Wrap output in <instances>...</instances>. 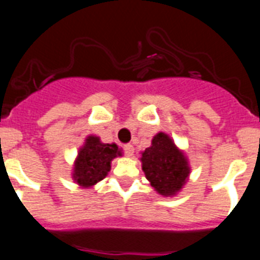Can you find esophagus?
Masks as SVG:
<instances>
[{
    "instance_id": "34e87169",
    "label": "esophagus",
    "mask_w": 260,
    "mask_h": 260,
    "mask_svg": "<svg viewBox=\"0 0 260 260\" xmlns=\"http://www.w3.org/2000/svg\"><path fill=\"white\" fill-rule=\"evenodd\" d=\"M123 152L126 156H133L134 155V147L132 144H126V146H123Z\"/></svg>"
}]
</instances>
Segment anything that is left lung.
<instances>
[{"instance_id":"obj_1","label":"left lung","mask_w":260,"mask_h":260,"mask_svg":"<svg viewBox=\"0 0 260 260\" xmlns=\"http://www.w3.org/2000/svg\"><path fill=\"white\" fill-rule=\"evenodd\" d=\"M141 160L146 178L165 197L176 194L189 176L186 158L164 133L153 138L152 146L146 148Z\"/></svg>"}]
</instances>
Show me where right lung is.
I'll return each mask as SVG.
<instances>
[{"mask_svg": "<svg viewBox=\"0 0 260 260\" xmlns=\"http://www.w3.org/2000/svg\"><path fill=\"white\" fill-rule=\"evenodd\" d=\"M121 155L117 144L100 143L99 138L88 137L78 153L74 167V180L82 186H92L102 181L110 171V161Z\"/></svg>", "mask_w": 260, "mask_h": 260, "instance_id": "add662e5", "label": "right lung"}]
</instances>
